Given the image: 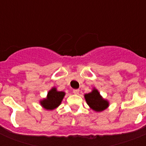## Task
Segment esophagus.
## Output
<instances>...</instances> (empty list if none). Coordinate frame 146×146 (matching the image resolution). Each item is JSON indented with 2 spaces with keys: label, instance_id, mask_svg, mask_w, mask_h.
Segmentation results:
<instances>
[{
  "label": "esophagus",
  "instance_id": "esophagus-1",
  "mask_svg": "<svg viewBox=\"0 0 146 146\" xmlns=\"http://www.w3.org/2000/svg\"><path fill=\"white\" fill-rule=\"evenodd\" d=\"M73 93H74V94H79L80 90L79 89H74V90H73Z\"/></svg>",
  "mask_w": 146,
  "mask_h": 146
}]
</instances>
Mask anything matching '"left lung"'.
I'll list each match as a JSON object with an SVG mask.
<instances>
[{
    "mask_svg": "<svg viewBox=\"0 0 146 146\" xmlns=\"http://www.w3.org/2000/svg\"><path fill=\"white\" fill-rule=\"evenodd\" d=\"M86 101L90 108L96 112H102L109 107V102L101 96L96 88H94L92 91L84 95Z\"/></svg>",
    "mask_w": 146,
    "mask_h": 146,
    "instance_id": "obj_1",
    "label": "left lung"
}]
</instances>
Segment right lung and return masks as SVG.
Segmentation results:
<instances>
[{
	"instance_id": "1",
	"label": "right lung",
	"mask_w": 146,
	"mask_h": 146,
	"mask_svg": "<svg viewBox=\"0 0 146 146\" xmlns=\"http://www.w3.org/2000/svg\"><path fill=\"white\" fill-rule=\"evenodd\" d=\"M66 95L64 91H58L55 87H52L48 91L47 97L40 100V104L47 110H53L61 104Z\"/></svg>"
}]
</instances>
